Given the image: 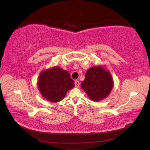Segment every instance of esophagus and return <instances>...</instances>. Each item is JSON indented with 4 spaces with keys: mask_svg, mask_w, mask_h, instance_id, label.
Wrapping results in <instances>:
<instances>
[{
    "mask_svg": "<svg viewBox=\"0 0 150 150\" xmlns=\"http://www.w3.org/2000/svg\"><path fill=\"white\" fill-rule=\"evenodd\" d=\"M75 87L76 88H78L79 86H80V82L78 81H75Z\"/></svg>",
    "mask_w": 150,
    "mask_h": 150,
    "instance_id": "1",
    "label": "esophagus"
}]
</instances>
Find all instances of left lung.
<instances>
[{
	"label": "left lung",
	"instance_id": "8db88e82",
	"mask_svg": "<svg viewBox=\"0 0 150 150\" xmlns=\"http://www.w3.org/2000/svg\"><path fill=\"white\" fill-rule=\"evenodd\" d=\"M81 88L89 98L98 102L106 98L113 87V80L110 72L103 66H95L89 68Z\"/></svg>",
	"mask_w": 150,
	"mask_h": 150
}]
</instances>
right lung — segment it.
<instances>
[{"mask_svg": "<svg viewBox=\"0 0 150 150\" xmlns=\"http://www.w3.org/2000/svg\"><path fill=\"white\" fill-rule=\"evenodd\" d=\"M37 86L44 98L57 103L64 98L67 92L75 86V84L68 71L59 66H54L40 73Z\"/></svg>", "mask_w": 150, "mask_h": 150, "instance_id": "1", "label": "right lung"}]
</instances>
